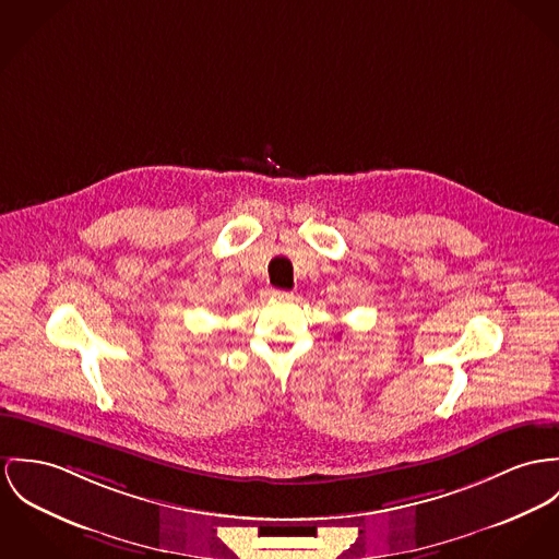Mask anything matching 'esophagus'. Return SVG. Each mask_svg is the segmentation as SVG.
<instances>
[{
    "label": "esophagus",
    "mask_w": 559,
    "mask_h": 559,
    "mask_svg": "<svg viewBox=\"0 0 559 559\" xmlns=\"http://www.w3.org/2000/svg\"><path fill=\"white\" fill-rule=\"evenodd\" d=\"M270 296H272V298H278V300L292 298V294H289V292H283V289H270Z\"/></svg>",
    "instance_id": "34e87169"
}]
</instances>
